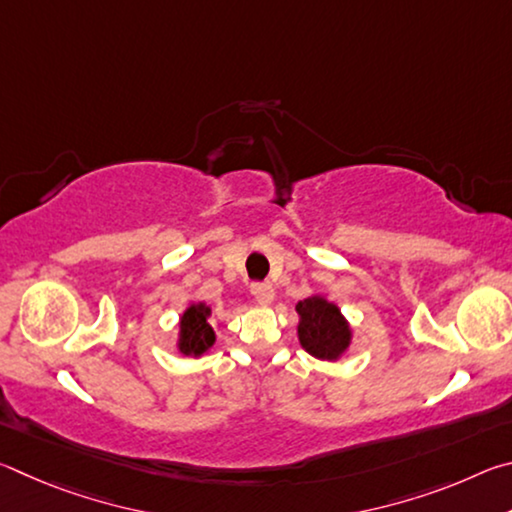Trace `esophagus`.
Segmentation results:
<instances>
[{"label": "esophagus", "mask_w": 512, "mask_h": 512, "mask_svg": "<svg viewBox=\"0 0 512 512\" xmlns=\"http://www.w3.org/2000/svg\"><path fill=\"white\" fill-rule=\"evenodd\" d=\"M250 293H253L259 305H271V302L275 300V289H273V284H268V282H255L253 287H250Z\"/></svg>", "instance_id": "esophagus-1"}]
</instances>
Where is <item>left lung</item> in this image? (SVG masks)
<instances>
[{"label": "left lung", "instance_id": "obj_1", "mask_svg": "<svg viewBox=\"0 0 512 512\" xmlns=\"http://www.w3.org/2000/svg\"><path fill=\"white\" fill-rule=\"evenodd\" d=\"M298 341L302 350L320 361H341L350 350L354 332L341 307L325 296H309L296 305Z\"/></svg>", "mask_w": 512, "mask_h": 512}]
</instances>
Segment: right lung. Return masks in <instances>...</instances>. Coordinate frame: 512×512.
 <instances>
[{"mask_svg": "<svg viewBox=\"0 0 512 512\" xmlns=\"http://www.w3.org/2000/svg\"><path fill=\"white\" fill-rule=\"evenodd\" d=\"M212 307L207 302H189L178 320L176 348L183 357L201 359L216 343V332L210 325Z\"/></svg>", "mask_w": 512, "mask_h": 512, "instance_id": "add662e5", "label": "right lung"}]
</instances>
